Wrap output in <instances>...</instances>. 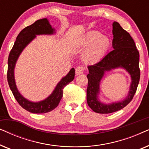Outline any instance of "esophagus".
Here are the masks:
<instances>
[{
  "mask_svg": "<svg viewBox=\"0 0 149 149\" xmlns=\"http://www.w3.org/2000/svg\"><path fill=\"white\" fill-rule=\"evenodd\" d=\"M76 70V74L79 75V74H83V72H84V70H85V68H83V66H78V67H77L76 70Z\"/></svg>",
  "mask_w": 149,
  "mask_h": 149,
  "instance_id": "obj_1",
  "label": "esophagus"
}]
</instances>
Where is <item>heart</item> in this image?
<instances>
[{"label": "heart", "instance_id": "heart-1", "mask_svg": "<svg viewBox=\"0 0 149 149\" xmlns=\"http://www.w3.org/2000/svg\"><path fill=\"white\" fill-rule=\"evenodd\" d=\"M82 45L87 47L84 52L85 60L89 62H94L101 60L111 45L109 38L102 36L97 31L89 32L82 41Z\"/></svg>", "mask_w": 149, "mask_h": 149}]
</instances>
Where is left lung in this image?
<instances>
[{
  "instance_id": "1",
  "label": "left lung",
  "mask_w": 149,
  "mask_h": 149,
  "mask_svg": "<svg viewBox=\"0 0 149 149\" xmlns=\"http://www.w3.org/2000/svg\"><path fill=\"white\" fill-rule=\"evenodd\" d=\"M113 34L114 49L98 62L88 66L87 102L89 107L97 113H112L123 109L133 99L140 81V55L133 38L117 22L113 24ZM117 68L125 69L131 76L132 83L128 96L119 103L110 105L101 103L97 99L101 79L105 72Z\"/></svg>"
}]
</instances>
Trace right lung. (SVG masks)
Wrapping results in <instances>:
<instances>
[{
    "mask_svg": "<svg viewBox=\"0 0 149 149\" xmlns=\"http://www.w3.org/2000/svg\"><path fill=\"white\" fill-rule=\"evenodd\" d=\"M54 32V29L52 28L47 18L37 20L19 32L8 58L7 81L10 89L19 104L32 113H46L56 109L63 96V89L74 78V68H72L66 77L61 79L52 94L47 98L38 102H32L28 100L17 90L14 78V68L18 57L24 49L36 37V35L52 34Z\"/></svg>",
    "mask_w": 149,
    "mask_h": 149,
    "instance_id": "1",
    "label": "right lung"
}]
</instances>
